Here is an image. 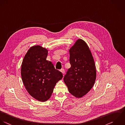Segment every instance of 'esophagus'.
<instances>
[{
    "label": "esophagus",
    "instance_id": "esophagus-1",
    "mask_svg": "<svg viewBox=\"0 0 125 125\" xmlns=\"http://www.w3.org/2000/svg\"><path fill=\"white\" fill-rule=\"evenodd\" d=\"M60 72L62 73V74H64L65 73V70H64V69H61V70H60Z\"/></svg>",
    "mask_w": 125,
    "mask_h": 125
}]
</instances>
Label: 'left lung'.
<instances>
[{"label":"left lung","mask_w":125,"mask_h":125,"mask_svg":"<svg viewBox=\"0 0 125 125\" xmlns=\"http://www.w3.org/2000/svg\"><path fill=\"white\" fill-rule=\"evenodd\" d=\"M71 67L64 77L69 92L76 98L87 94L94 86L96 70L92 52L85 41L78 39L69 50Z\"/></svg>","instance_id":"8db88e82"}]
</instances>
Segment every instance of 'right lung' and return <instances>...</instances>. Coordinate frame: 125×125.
I'll return each instance as SVG.
<instances>
[{
	"label": "right lung",
	"instance_id": "right-lung-1",
	"mask_svg": "<svg viewBox=\"0 0 125 125\" xmlns=\"http://www.w3.org/2000/svg\"><path fill=\"white\" fill-rule=\"evenodd\" d=\"M48 50L40 45L31 47L21 64V75L28 93L40 102L49 100L56 83L63 78L52 62L46 60Z\"/></svg>",
	"mask_w": 125,
	"mask_h": 125
}]
</instances>
